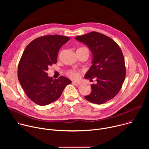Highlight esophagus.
<instances>
[{
    "label": "esophagus",
    "instance_id": "34e87169",
    "mask_svg": "<svg viewBox=\"0 0 149 149\" xmlns=\"http://www.w3.org/2000/svg\"><path fill=\"white\" fill-rule=\"evenodd\" d=\"M72 84L74 85V86H77V87L79 86V85L80 84H79V82H76V81H73V82H72Z\"/></svg>",
    "mask_w": 149,
    "mask_h": 149
}]
</instances>
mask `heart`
I'll return each instance as SVG.
<instances>
[{"label": "heart", "mask_w": 149, "mask_h": 149, "mask_svg": "<svg viewBox=\"0 0 149 149\" xmlns=\"http://www.w3.org/2000/svg\"><path fill=\"white\" fill-rule=\"evenodd\" d=\"M80 49H88L87 48H85V47H82V48H79ZM66 74L67 75L70 77V78L71 79H78L79 77V72L77 71V70H68L67 72H66Z\"/></svg>", "instance_id": "b5f03b06"}]
</instances>
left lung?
<instances>
[{
    "instance_id": "1",
    "label": "left lung",
    "mask_w": 149,
    "mask_h": 149,
    "mask_svg": "<svg viewBox=\"0 0 149 149\" xmlns=\"http://www.w3.org/2000/svg\"><path fill=\"white\" fill-rule=\"evenodd\" d=\"M75 39L87 45L93 54V65L85 78L97 83L91 85L92 91L85 98L102 104L113 99L119 93L125 78V61L116 42L104 34L91 32Z\"/></svg>"
}]
</instances>
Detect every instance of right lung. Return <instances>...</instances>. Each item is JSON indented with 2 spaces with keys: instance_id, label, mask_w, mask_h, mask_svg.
<instances>
[{
  "instance_id": "1",
  "label": "right lung",
  "mask_w": 149,
  "mask_h": 149,
  "mask_svg": "<svg viewBox=\"0 0 149 149\" xmlns=\"http://www.w3.org/2000/svg\"><path fill=\"white\" fill-rule=\"evenodd\" d=\"M70 39L59 35L42 36L31 42L24 50L18 65L17 78L28 97L35 104L42 106L53 102L71 83L62 76L54 79L47 72L57 62L59 49Z\"/></svg>"
}]
</instances>
